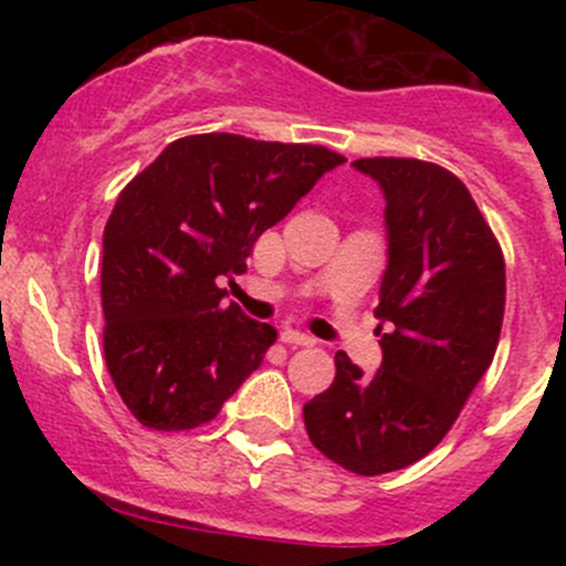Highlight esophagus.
Returning a JSON list of instances; mask_svg holds the SVG:
<instances>
[{"label": "esophagus", "mask_w": 566, "mask_h": 566, "mask_svg": "<svg viewBox=\"0 0 566 566\" xmlns=\"http://www.w3.org/2000/svg\"><path fill=\"white\" fill-rule=\"evenodd\" d=\"M282 342H284V345H295V347H312L317 339H315V336L304 334V331L284 328V331H282Z\"/></svg>", "instance_id": "obj_1"}]
</instances>
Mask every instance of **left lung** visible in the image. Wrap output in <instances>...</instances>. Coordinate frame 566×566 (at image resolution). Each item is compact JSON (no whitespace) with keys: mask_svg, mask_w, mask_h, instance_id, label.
<instances>
[{"mask_svg":"<svg viewBox=\"0 0 566 566\" xmlns=\"http://www.w3.org/2000/svg\"><path fill=\"white\" fill-rule=\"evenodd\" d=\"M386 193L389 268L375 317L384 364L336 378L304 405L315 449L358 476L413 465L447 438L493 364L506 304L499 238L458 175L419 158H358Z\"/></svg>","mask_w":566,"mask_h":566,"instance_id":"left-lung-1","label":"left lung"}]
</instances>
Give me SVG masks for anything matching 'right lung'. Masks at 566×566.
<instances>
[{"label":"right lung","instance_id":"1","mask_svg":"<svg viewBox=\"0 0 566 566\" xmlns=\"http://www.w3.org/2000/svg\"><path fill=\"white\" fill-rule=\"evenodd\" d=\"M345 156L238 134L175 139L119 191L104 230L101 304L114 389L142 427L216 419L276 342L227 304L221 276Z\"/></svg>","mask_w":566,"mask_h":566}]
</instances>
